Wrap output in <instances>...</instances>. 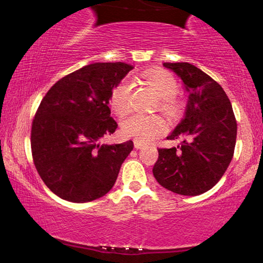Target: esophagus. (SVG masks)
Instances as JSON below:
<instances>
[{
    "instance_id": "esophagus-1",
    "label": "esophagus",
    "mask_w": 263,
    "mask_h": 263,
    "mask_svg": "<svg viewBox=\"0 0 263 263\" xmlns=\"http://www.w3.org/2000/svg\"><path fill=\"white\" fill-rule=\"evenodd\" d=\"M134 146H135L136 150H140V149H143V148H144V144L141 143V142L135 141V142H134Z\"/></svg>"
}]
</instances>
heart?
<instances>
[{
	"label": "heart",
	"mask_w": 263,
	"mask_h": 263,
	"mask_svg": "<svg viewBox=\"0 0 263 263\" xmlns=\"http://www.w3.org/2000/svg\"><path fill=\"white\" fill-rule=\"evenodd\" d=\"M148 86L158 97L160 106L166 112L174 109V98L179 91L178 82L171 73L166 71H153L145 76ZM134 85L129 80H122L113 87L110 92L109 105L120 117L126 115L132 109ZM124 136L132 137L141 143H148L166 132L167 126L165 120L160 117H146L142 114H134L126 118L121 123Z\"/></svg>",
	"instance_id": "1"
}]
</instances>
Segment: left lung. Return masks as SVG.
Segmentation results:
<instances>
[{
	"label": "left lung",
	"mask_w": 263,
	"mask_h": 263,
	"mask_svg": "<svg viewBox=\"0 0 263 263\" xmlns=\"http://www.w3.org/2000/svg\"><path fill=\"white\" fill-rule=\"evenodd\" d=\"M163 66L181 78L188 101L185 117L167 136L181 143L158 149L154 177L177 194H203L219 181L233 157L237 121L232 106L223 87L201 69L187 62Z\"/></svg>",
	"instance_id": "left-lung-1"
}]
</instances>
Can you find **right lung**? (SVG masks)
I'll use <instances>...</instances> for the list:
<instances>
[{
	"label": "right lung",
	"mask_w": 263,
	"mask_h": 263,
	"mask_svg": "<svg viewBox=\"0 0 263 263\" xmlns=\"http://www.w3.org/2000/svg\"><path fill=\"white\" fill-rule=\"evenodd\" d=\"M134 68L97 62L64 76L39 105L31 130L32 157L40 178L55 195L76 203L112 190L132 141L101 144L118 123L108 107L113 87Z\"/></svg>",
	"instance_id": "obj_1"
}]
</instances>
